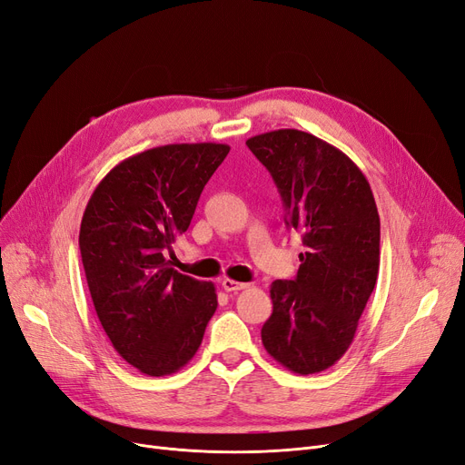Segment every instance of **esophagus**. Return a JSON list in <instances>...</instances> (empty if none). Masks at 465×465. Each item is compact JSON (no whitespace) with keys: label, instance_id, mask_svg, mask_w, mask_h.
<instances>
[{"label":"esophagus","instance_id":"obj_1","mask_svg":"<svg viewBox=\"0 0 465 465\" xmlns=\"http://www.w3.org/2000/svg\"><path fill=\"white\" fill-rule=\"evenodd\" d=\"M249 285L247 282H239V281H233V279H222V289H224L226 292H237V291H243L247 289Z\"/></svg>","mask_w":465,"mask_h":465}]
</instances>
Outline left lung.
Returning <instances> with one entry per match:
<instances>
[{
	"label": "left lung",
	"mask_w": 465,
	"mask_h": 465,
	"mask_svg": "<svg viewBox=\"0 0 465 465\" xmlns=\"http://www.w3.org/2000/svg\"><path fill=\"white\" fill-rule=\"evenodd\" d=\"M302 235L292 281H273L262 344L285 369L315 374L353 341L380 268V216L369 180L338 148L310 133L279 129L247 140Z\"/></svg>",
	"instance_id": "8db88e82"
}]
</instances>
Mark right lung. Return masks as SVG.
<instances>
[{
	"label": "right lung",
	"mask_w": 465,
	"mask_h": 465,
	"mask_svg": "<svg viewBox=\"0 0 465 465\" xmlns=\"http://www.w3.org/2000/svg\"><path fill=\"white\" fill-rule=\"evenodd\" d=\"M228 144H167L127 157L93 192L79 251L100 325L148 376L188 365L216 312L213 282L171 268L167 254L195 213Z\"/></svg>",
	"instance_id": "add662e5"
}]
</instances>
